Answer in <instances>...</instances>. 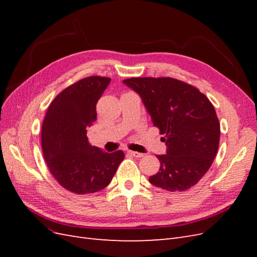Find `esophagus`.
Here are the masks:
<instances>
[{
	"mask_svg": "<svg viewBox=\"0 0 257 257\" xmlns=\"http://www.w3.org/2000/svg\"><path fill=\"white\" fill-rule=\"evenodd\" d=\"M127 153L131 154L132 157H134V158H143L144 155H145L144 153H139L137 151H127Z\"/></svg>",
	"mask_w": 257,
	"mask_h": 257,
	"instance_id": "1",
	"label": "esophagus"
}]
</instances>
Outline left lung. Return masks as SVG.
<instances>
[{
	"instance_id": "obj_1",
	"label": "left lung",
	"mask_w": 257,
	"mask_h": 257,
	"mask_svg": "<svg viewBox=\"0 0 257 257\" xmlns=\"http://www.w3.org/2000/svg\"><path fill=\"white\" fill-rule=\"evenodd\" d=\"M123 82L141 96L153 125L165 135L166 154L157 157L161 166L150 183L170 192L189 190L208 172L219 149L213 105L198 89L169 77Z\"/></svg>"
}]
</instances>
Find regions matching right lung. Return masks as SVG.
<instances>
[{
    "instance_id": "add662e5",
    "label": "right lung",
    "mask_w": 257,
    "mask_h": 257,
    "mask_svg": "<svg viewBox=\"0 0 257 257\" xmlns=\"http://www.w3.org/2000/svg\"><path fill=\"white\" fill-rule=\"evenodd\" d=\"M110 78L91 76L69 85L50 104L42 126L43 154L50 173L75 194L105 189L124 159L89 144L87 130L96 120V104Z\"/></svg>"
}]
</instances>
